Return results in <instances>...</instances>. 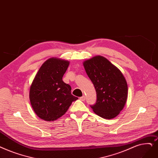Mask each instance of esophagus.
I'll list each match as a JSON object with an SVG mask.
<instances>
[{
  "label": "esophagus",
  "mask_w": 158,
  "mask_h": 158,
  "mask_svg": "<svg viewBox=\"0 0 158 158\" xmlns=\"http://www.w3.org/2000/svg\"><path fill=\"white\" fill-rule=\"evenodd\" d=\"M85 99H86V97H85V95L82 96V97H81V98H80V100H81L82 101H84L85 100Z\"/></svg>",
  "instance_id": "obj_1"
}]
</instances>
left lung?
Here are the masks:
<instances>
[{
  "label": "left lung",
  "instance_id": "left-lung-1",
  "mask_svg": "<svg viewBox=\"0 0 158 158\" xmlns=\"http://www.w3.org/2000/svg\"><path fill=\"white\" fill-rule=\"evenodd\" d=\"M88 77L94 85L97 101L90 106L100 117L110 119L115 118L126 103L128 86L118 68L105 57L98 56L83 62Z\"/></svg>",
  "mask_w": 158,
  "mask_h": 158
}]
</instances>
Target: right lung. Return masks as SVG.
Instances as JSON below:
<instances>
[{"mask_svg": "<svg viewBox=\"0 0 158 158\" xmlns=\"http://www.w3.org/2000/svg\"><path fill=\"white\" fill-rule=\"evenodd\" d=\"M69 64L68 60L52 57L39 68L30 89L31 105L39 118L57 120L78 99L72 95L71 86L63 81Z\"/></svg>", "mask_w": 158, "mask_h": 158, "instance_id": "add662e5", "label": "right lung"}]
</instances>
